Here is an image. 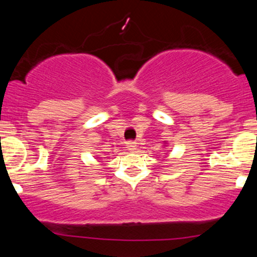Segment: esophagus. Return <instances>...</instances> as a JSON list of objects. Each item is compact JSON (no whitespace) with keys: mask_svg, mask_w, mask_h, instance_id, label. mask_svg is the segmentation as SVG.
I'll return each instance as SVG.
<instances>
[{"mask_svg":"<svg viewBox=\"0 0 257 257\" xmlns=\"http://www.w3.org/2000/svg\"><path fill=\"white\" fill-rule=\"evenodd\" d=\"M135 149H137V144L132 143V141L126 143V150H129V151H134Z\"/></svg>","mask_w":257,"mask_h":257,"instance_id":"1","label":"esophagus"}]
</instances>
